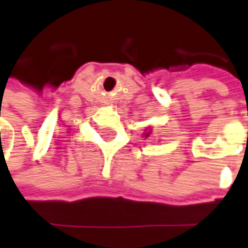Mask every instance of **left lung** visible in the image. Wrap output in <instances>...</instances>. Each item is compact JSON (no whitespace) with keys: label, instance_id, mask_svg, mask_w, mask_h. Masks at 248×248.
Returning <instances> with one entry per match:
<instances>
[{"label":"left lung","instance_id":"obj_1","mask_svg":"<svg viewBox=\"0 0 248 248\" xmlns=\"http://www.w3.org/2000/svg\"><path fill=\"white\" fill-rule=\"evenodd\" d=\"M151 134V132H148V133H145V134H144V136H145V137H148V136H150Z\"/></svg>","mask_w":248,"mask_h":248}]
</instances>
